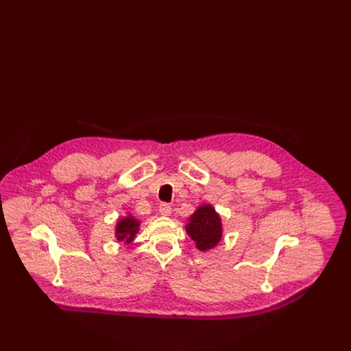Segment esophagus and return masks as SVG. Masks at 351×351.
<instances>
[{
    "label": "esophagus",
    "instance_id": "34e87169",
    "mask_svg": "<svg viewBox=\"0 0 351 351\" xmlns=\"http://www.w3.org/2000/svg\"><path fill=\"white\" fill-rule=\"evenodd\" d=\"M159 213L162 215V216H169L171 215V206L166 204V202H162L160 205H159Z\"/></svg>",
    "mask_w": 351,
    "mask_h": 351
}]
</instances>
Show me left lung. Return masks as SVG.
<instances>
[{"label":"left lung","mask_w":351,"mask_h":351,"mask_svg":"<svg viewBox=\"0 0 351 351\" xmlns=\"http://www.w3.org/2000/svg\"><path fill=\"white\" fill-rule=\"evenodd\" d=\"M185 230L199 250L213 249L222 237L221 218L212 205H202L191 216Z\"/></svg>","instance_id":"left-lung-1"}]
</instances>
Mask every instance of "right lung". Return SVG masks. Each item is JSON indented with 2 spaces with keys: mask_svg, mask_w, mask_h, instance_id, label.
Wrapping results in <instances>:
<instances>
[{
  "mask_svg": "<svg viewBox=\"0 0 351 351\" xmlns=\"http://www.w3.org/2000/svg\"><path fill=\"white\" fill-rule=\"evenodd\" d=\"M139 230V221L135 218L129 216V217L122 218L118 221L116 226V237L119 242L130 243L135 237V234Z\"/></svg>",
  "mask_w": 351,
  "mask_h": 351,
  "instance_id": "add662e5",
  "label": "right lung"
}]
</instances>
